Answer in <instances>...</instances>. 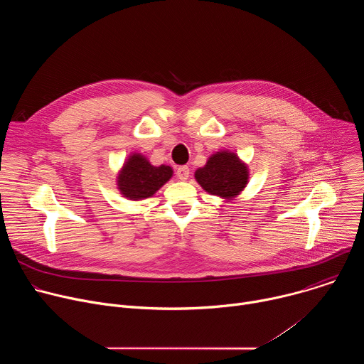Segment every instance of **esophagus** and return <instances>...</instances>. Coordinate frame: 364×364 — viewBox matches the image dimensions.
Listing matches in <instances>:
<instances>
[{
	"instance_id": "obj_1",
	"label": "esophagus",
	"mask_w": 364,
	"mask_h": 364,
	"mask_svg": "<svg viewBox=\"0 0 364 364\" xmlns=\"http://www.w3.org/2000/svg\"><path fill=\"white\" fill-rule=\"evenodd\" d=\"M177 177L180 178V180H183V181H186L187 178H188V176H190V168L187 167V166H181V167H178L177 168Z\"/></svg>"
}]
</instances>
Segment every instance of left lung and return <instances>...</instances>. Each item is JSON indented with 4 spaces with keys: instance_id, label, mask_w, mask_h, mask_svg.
I'll return each mask as SVG.
<instances>
[{
    "instance_id": "1",
    "label": "left lung",
    "mask_w": 364,
    "mask_h": 364,
    "mask_svg": "<svg viewBox=\"0 0 364 364\" xmlns=\"http://www.w3.org/2000/svg\"><path fill=\"white\" fill-rule=\"evenodd\" d=\"M194 178L209 194L230 201L247 186L249 168L235 151L222 149L212 154L207 163L196 170Z\"/></svg>"
}]
</instances>
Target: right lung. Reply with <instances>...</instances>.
<instances>
[{"instance_id": "1", "label": "right lung", "mask_w": 364, "mask_h": 364, "mask_svg": "<svg viewBox=\"0 0 364 364\" xmlns=\"http://www.w3.org/2000/svg\"><path fill=\"white\" fill-rule=\"evenodd\" d=\"M173 174L170 166H152L144 154L132 152L118 171L117 186L125 198L138 201L152 197Z\"/></svg>"}]
</instances>
